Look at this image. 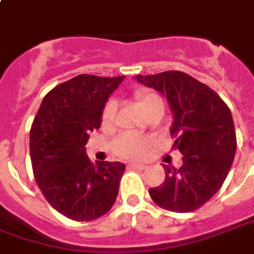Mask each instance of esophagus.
Masks as SVG:
<instances>
[{"mask_svg": "<svg viewBox=\"0 0 254 254\" xmlns=\"http://www.w3.org/2000/svg\"><path fill=\"white\" fill-rule=\"evenodd\" d=\"M129 166H130V168H133V169H137V170H143L147 168V165L140 164V162H133V164H130Z\"/></svg>", "mask_w": 254, "mask_h": 254, "instance_id": "34e87169", "label": "esophagus"}]
</instances>
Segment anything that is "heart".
<instances>
[{
	"label": "heart",
	"instance_id": "heart-1",
	"mask_svg": "<svg viewBox=\"0 0 254 254\" xmlns=\"http://www.w3.org/2000/svg\"><path fill=\"white\" fill-rule=\"evenodd\" d=\"M134 100L137 103L139 109L143 111V114H147L150 110H152L154 107H164L162 104V100L161 97L157 96L155 93H151V92H145V90H139L136 92L134 95ZM115 110H117V104L115 102H109L104 109H103L102 113V124L103 127H110L113 124V120H114ZM150 147V140L143 139V137H139V136H134V134H122L118 139L115 140L114 144H113V148H114V152L121 158H127V159H130V158H139L141 155H144L147 150Z\"/></svg>",
	"mask_w": 254,
	"mask_h": 254
}]
</instances>
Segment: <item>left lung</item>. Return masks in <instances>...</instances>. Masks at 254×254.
<instances>
[{
  "instance_id": "1",
  "label": "left lung",
  "mask_w": 254,
  "mask_h": 254,
  "mask_svg": "<svg viewBox=\"0 0 254 254\" xmlns=\"http://www.w3.org/2000/svg\"><path fill=\"white\" fill-rule=\"evenodd\" d=\"M140 84L168 99L173 113V148L183 154L179 169L164 165L165 182L150 189L162 209L187 213L213 196L231 169L237 136L230 109L209 86L182 71L136 75Z\"/></svg>"
}]
</instances>
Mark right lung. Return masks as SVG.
<instances>
[{
  "label": "right lung",
  "mask_w": 254,
  "mask_h": 254,
  "mask_svg": "<svg viewBox=\"0 0 254 254\" xmlns=\"http://www.w3.org/2000/svg\"><path fill=\"white\" fill-rule=\"evenodd\" d=\"M122 77L81 74L55 86L30 130L35 182L47 201L68 219L92 221L114 205L125 170L121 162H90L85 145Z\"/></svg>",
  "instance_id": "right-lung-1"
}]
</instances>
